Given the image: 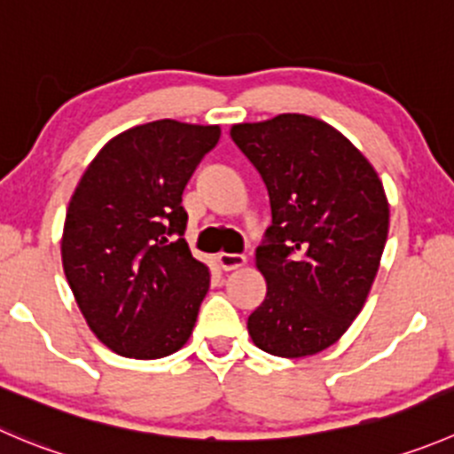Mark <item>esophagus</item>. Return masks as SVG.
Returning <instances> with one entry per match:
<instances>
[{
    "label": "esophagus",
    "instance_id": "obj_1",
    "mask_svg": "<svg viewBox=\"0 0 454 454\" xmlns=\"http://www.w3.org/2000/svg\"><path fill=\"white\" fill-rule=\"evenodd\" d=\"M217 263L222 270L231 272V270H237V268H241L246 263V257L244 254H232V253H222L217 257Z\"/></svg>",
    "mask_w": 454,
    "mask_h": 454
}]
</instances>
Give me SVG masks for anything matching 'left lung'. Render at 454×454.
<instances>
[{
  "label": "left lung",
  "instance_id": "obj_1",
  "mask_svg": "<svg viewBox=\"0 0 454 454\" xmlns=\"http://www.w3.org/2000/svg\"><path fill=\"white\" fill-rule=\"evenodd\" d=\"M232 142L266 184L272 223L254 253L266 297L253 344L297 359L333 346L362 312L388 237V197L364 153L317 117L235 124Z\"/></svg>",
  "mask_w": 454,
  "mask_h": 454
}]
</instances>
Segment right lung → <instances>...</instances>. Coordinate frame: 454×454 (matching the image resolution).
Instances as JSON below:
<instances>
[{
  "label": "right lung",
  "instance_id": "1",
  "mask_svg": "<svg viewBox=\"0 0 454 454\" xmlns=\"http://www.w3.org/2000/svg\"><path fill=\"white\" fill-rule=\"evenodd\" d=\"M219 135V126L177 120L124 130L70 197L64 275L88 328L121 357H168L192 334L210 275L182 237V195Z\"/></svg>",
  "mask_w": 454,
  "mask_h": 454
}]
</instances>
